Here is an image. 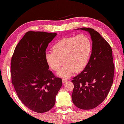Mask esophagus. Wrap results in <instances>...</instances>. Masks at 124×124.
I'll return each instance as SVG.
<instances>
[{"mask_svg":"<svg viewBox=\"0 0 124 124\" xmlns=\"http://www.w3.org/2000/svg\"><path fill=\"white\" fill-rule=\"evenodd\" d=\"M62 82L63 83V84H64V83H66V82H67V79H65V78H63V79L62 80Z\"/></svg>","mask_w":124,"mask_h":124,"instance_id":"obj_1","label":"esophagus"}]
</instances>
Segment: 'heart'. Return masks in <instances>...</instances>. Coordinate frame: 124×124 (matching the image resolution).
<instances>
[{
  "mask_svg": "<svg viewBox=\"0 0 124 124\" xmlns=\"http://www.w3.org/2000/svg\"><path fill=\"white\" fill-rule=\"evenodd\" d=\"M53 50L45 54L47 64L53 70L57 71L64 62V66L57 74L68 78L86 67L92 51L91 42L82 34L63 38L54 45Z\"/></svg>",
  "mask_w": 124,
  "mask_h": 124,
  "instance_id": "b5f03b06",
  "label": "heart"
}]
</instances>
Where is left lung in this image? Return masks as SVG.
Wrapping results in <instances>:
<instances>
[{
    "mask_svg": "<svg viewBox=\"0 0 124 124\" xmlns=\"http://www.w3.org/2000/svg\"><path fill=\"white\" fill-rule=\"evenodd\" d=\"M80 29L91 35L92 54L84 70L71 81L74 85L71 98L77 107L91 109L107 97L113 82L114 65L111 47L100 33L91 28Z\"/></svg>",
    "mask_w": 124,
    "mask_h": 124,
    "instance_id": "1",
    "label": "left lung"
}]
</instances>
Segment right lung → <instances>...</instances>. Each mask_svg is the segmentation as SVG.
<instances>
[{"instance_id": "obj_1", "label": "right lung", "mask_w": 124, "mask_h": 124, "mask_svg": "<svg viewBox=\"0 0 124 124\" xmlns=\"http://www.w3.org/2000/svg\"><path fill=\"white\" fill-rule=\"evenodd\" d=\"M56 33L28 31L15 49L11 59L12 83L18 98L33 112L44 113L55 105L62 79L49 70L46 49Z\"/></svg>"}]
</instances>
